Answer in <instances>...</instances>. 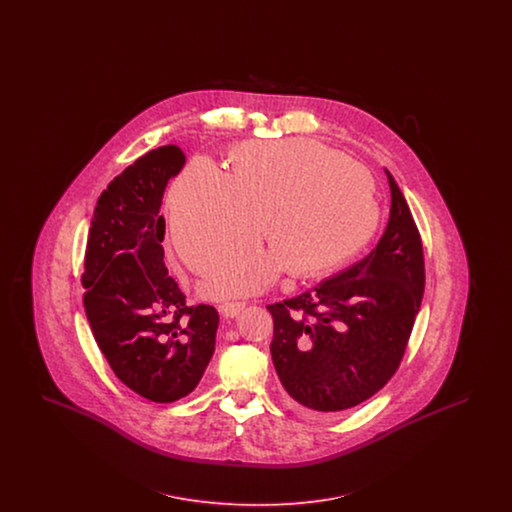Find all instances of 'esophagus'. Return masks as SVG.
I'll list each match as a JSON object with an SVG mask.
<instances>
[{
  "label": "esophagus",
  "instance_id": "1",
  "mask_svg": "<svg viewBox=\"0 0 512 512\" xmlns=\"http://www.w3.org/2000/svg\"><path fill=\"white\" fill-rule=\"evenodd\" d=\"M220 313L226 318L238 317L245 309V303H222L219 307Z\"/></svg>",
  "mask_w": 512,
  "mask_h": 512
}]
</instances>
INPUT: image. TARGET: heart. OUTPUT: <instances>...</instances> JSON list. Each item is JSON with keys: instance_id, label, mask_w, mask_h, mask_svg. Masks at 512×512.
I'll list each match as a JSON object with an SVG mask.
<instances>
[{"instance_id": "1", "label": "heart", "mask_w": 512, "mask_h": 512, "mask_svg": "<svg viewBox=\"0 0 512 512\" xmlns=\"http://www.w3.org/2000/svg\"><path fill=\"white\" fill-rule=\"evenodd\" d=\"M232 172L197 157L174 182L172 238L184 261L205 270L259 244L272 251L224 263L203 290L213 297L268 288L280 272L318 276L357 255L378 230L370 174L315 140L245 142L230 153Z\"/></svg>"}]
</instances>
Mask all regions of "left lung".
<instances>
[{"instance_id": "1", "label": "left lung", "mask_w": 512, "mask_h": 512, "mask_svg": "<svg viewBox=\"0 0 512 512\" xmlns=\"http://www.w3.org/2000/svg\"><path fill=\"white\" fill-rule=\"evenodd\" d=\"M390 219L361 261L313 290L268 305L270 355L293 405L338 413L382 390L403 359L424 293L418 228L395 178Z\"/></svg>"}]
</instances>
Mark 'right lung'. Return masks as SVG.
I'll return each mask as SVG.
<instances>
[{
    "mask_svg": "<svg viewBox=\"0 0 512 512\" xmlns=\"http://www.w3.org/2000/svg\"><path fill=\"white\" fill-rule=\"evenodd\" d=\"M186 155L161 146L99 195L86 245V317L124 386L155 403L195 390L215 353L219 313L188 307L165 265L163 195Z\"/></svg>",
    "mask_w": 512,
    "mask_h": 512,
    "instance_id": "add662e5",
    "label": "right lung"
}]
</instances>
